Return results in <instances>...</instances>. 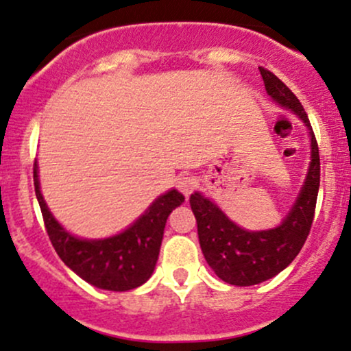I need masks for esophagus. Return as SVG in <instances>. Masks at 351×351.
I'll return each instance as SVG.
<instances>
[{"label": "esophagus", "mask_w": 351, "mask_h": 351, "mask_svg": "<svg viewBox=\"0 0 351 351\" xmlns=\"http://www.w3.org/2000/svg\"><path fill=\"white\" fill-rule=\"evenodd\" d=\"M177 187H179V191L182 192L184 195H189L191 192L197 187V180L192 176H182L177 180Z\"/></svg>", "instance_id": "esophagus-1"}]
</instances>
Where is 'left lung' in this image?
Returning <instances> with one entry per match:
<instances>
[{"instance_id":"obj_1","label":"left lung","mask_w":351,"mask_h":351,"mask_svg":"<svg viewBox=\"0 0 351 351\" xmlns=\"http://www.w3.org/2000/svg\"><path fill=\"white\" fill-rule=\"evenodd\" d=\"M267 95L285 110L298 115L310 135V165L295 204L280 226L247 231L232 222L221 207L202 192L191 194V209L197 221L199 244L207 265L222 281L252 286L271 280L291 265L310 234L319 189V154L303 105L295 93L269 70L259 69Z\"/></svg>"}]
</instances>
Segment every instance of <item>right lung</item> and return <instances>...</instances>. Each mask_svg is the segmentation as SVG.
<instances>
[{"label": "right lung", "instance_id": "obj_1", "mask_svg": "<svg viewBox=\"0 0 351 351\" xmlns=\"http://www.w3.org/2000/svg\"><path fill=\"white\" fill-rule=\"evenodd\" d=\"M33 180L45 228L56 254L82 280L108 291H129L152 276L169 214L186 199L179 191L171 189L159 195L141 217L119 234L104 239H84L66 231L48 209L40 189L36 160Z\"/></svg>", "mask_w": 351, "mask_h": 351}]
</instances>
